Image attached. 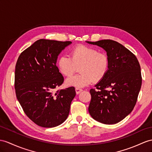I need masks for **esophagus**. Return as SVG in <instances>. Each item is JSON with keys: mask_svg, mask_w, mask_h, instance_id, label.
<instances>
[{"mask_svg": "<svg viewBox=\"0 0 152 152\" xmlns=\"http://www.w3.org/2000/svg\"><path fill=\"white\" fill-rule=\"evenodd\" d=\"M82 91H83L82 89H80L79 88H75V91H76V94H79Z\"/></svg>", "mask_w": 152, "mask_h": 152, "instance_id": "esophagus-1", "label": "esophagus"}]
</instances>
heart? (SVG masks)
I'll list each match as a JSON object with an SVG mask.
<instances>
[{
    "mask_svg": "<svg viewBox=\"0 0 152 152\" xmlns=\"http://www.w3.org/2000/svg\"><path fill=\"white\" fill-rule=\"evenodd\" d=\"M109 58L106 53L99 52L94 48L77 46L71 51V57L61 55L57 61V67L64 76H71L80 66L78 75L66 80L69 86L83 88L90 84L93 80H101L108 71Z\"/></svg>",
    "mask_w": 152,
    "mask_h": 152,
    "instance_id": "obj_1",
    "label": "heart"
}]
</instances>
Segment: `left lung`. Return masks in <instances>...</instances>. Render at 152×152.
Instances as JSON below:
<instances>
[{
  "label": "left lung",
  "instance_id": "1",
  "mask_svg": "<svg viewBox=\"0 0 152 152\" xmlns=\"http://www.w3.org/2000/svg\"><path fill=\"white\" fill-rule=\"evenodd\" d=\"M86 42L102 48L109 58L108 71L91 89L88 111L94 119L114 124L132 112L141 88L142 77L137 58L121 44L112 40Z\"/></svg>",
  "mask_w": 152,
  "mask_h": 152
}]
</instances>
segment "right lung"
I'll return each mask as SVG.
<instances>
[{
	"label": "right lung",
	"instance_id": "obj_1",
	"mask_svg": "<svg viewBox=\"0 0 152 152\" xmlns=\"http://www.w3.org/2000/svg\"><path fill=\"white\" fill-rule=\"evenodd\" d=\"M70 41L40 39L21 53L15 72L16 96L26 115L42 127L53 128L68 117L75 88L54 92L64 82L56 65Z\"/></svg>",
	"mask_w": 152,
	"mask_h": 152
}]
</instances>
